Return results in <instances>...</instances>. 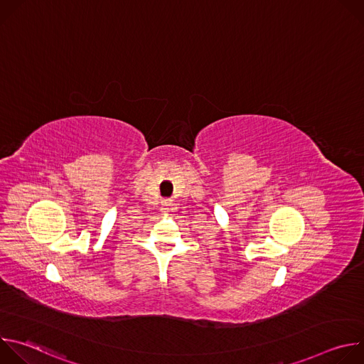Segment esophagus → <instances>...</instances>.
I'll use <instances>...</instances> for the list:
<instances>
[{
	"label": "esophagus",
	"instance_id": "esophagus-1",
	"mask_svg": "<svg viewBox=\"0 0 364 364\" xmlns=\"http://www.w3.org/2000/svg\"><path fill=\"white\" fill-rule=\"evenodd\" d=\"M163 210H173V201L171 200H168V198H166V200H163Z\"/></svg>",
	"mask_w": 364,
	"mask_h": 364
}]
</instances>
